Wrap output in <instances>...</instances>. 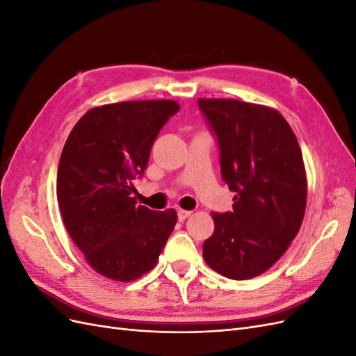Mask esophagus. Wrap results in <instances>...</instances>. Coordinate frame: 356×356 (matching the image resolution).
I'll return each instance as SVG.
<instances>
[{
	"label": "esophagus",
	"instance_id": "34e87169",
	"mask_svg": "<svg viewBox=\"0 0 356 356\" xmlns=\"http://www.w3.org/2000/svg\"><path fill=\"white\" fill-rule=\"evenodd\" d=\"M193 212L191 211H184V209H179L178 211V220L179 221H184V220H187L190 215H191Z\"/></svg>",
	"mask_w": 356,
	"mask_h": 356
}]
</instances>
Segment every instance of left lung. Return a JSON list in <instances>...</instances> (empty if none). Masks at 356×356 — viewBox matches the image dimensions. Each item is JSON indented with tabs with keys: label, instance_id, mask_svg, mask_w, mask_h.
Segmentation results:
<instances>
[{
	"label": "left lung",
	"instance_id": "obj_1",
	"mask_svg": "<svg viewBox=\"0 0 356 356\" xmlns=\"http://www.w3.org/2000/svg\"><path fill=\"white\" fill-rule=\"evenodd\" d=\"M220 147L221 177L233 211L212 213L203 258L220 275L243 281L281 258L303 222L307 179L297 138L282 114L236 99H197Z\"/></svg>",
	"mask_w": 356,
	"mask_h": 356
}]
</instances>
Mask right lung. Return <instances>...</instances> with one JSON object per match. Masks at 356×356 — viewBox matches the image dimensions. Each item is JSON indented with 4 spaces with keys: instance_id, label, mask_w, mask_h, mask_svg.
<instances>
[{
    "instance_id": "add662e5",
    "label": "right lung",
    "mask_w": 356,
    "mask_h": 356,
    "mask_svg": "<svg viewBox=\"0 0 356 356\" xmlns=\"http://www.w3.org/2000/svg\"><path fill=\"white\" fill-rule=\"evenodd\" d=\"M175 101H131L96 106L71 131L58 168V202L72 242L92 268L131 282L149 272L177 224V211L136 204L153 143Z\"/></svg>"
}]
</instances>
